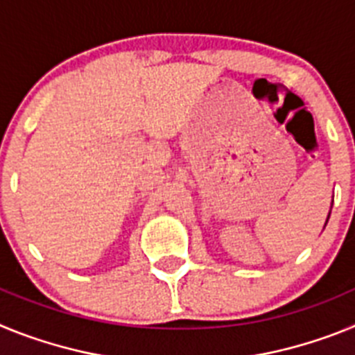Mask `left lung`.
I'll return each mask as SVG.
<instances>
[{
    "label": "left lung",
    "mask_w": 355,
    "mask_h": 355,
    "mask_svg": "<svg viewBox=\"0 0 355 355\" xmlns=\"http://www.w3.org/2000/svg\"><path fill=\"white\" fill-rule=\"evenodd\" d=\"M327 220H329V216H327Z\"/></svg>",
    "instance_id": "left-lung-1"
}]
</instances>
